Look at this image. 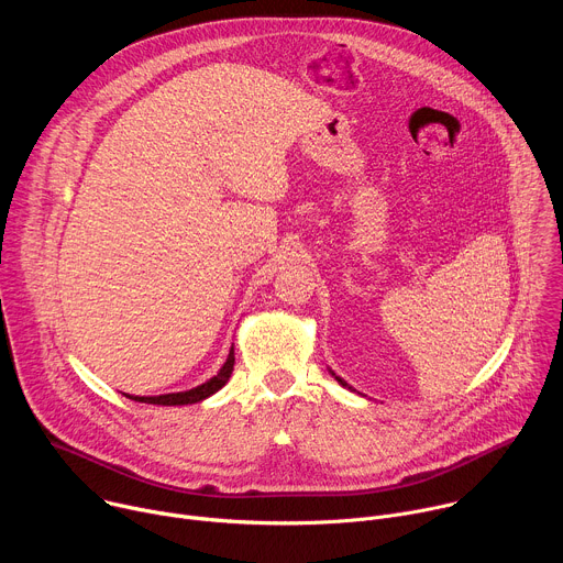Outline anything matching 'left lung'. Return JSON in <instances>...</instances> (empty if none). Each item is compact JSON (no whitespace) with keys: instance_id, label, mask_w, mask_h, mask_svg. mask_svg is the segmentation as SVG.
Listing matches in <instances>:
<instances>
[{"instance_id":"8db88e82","label":"left lung","mask_w":563,"mask_h":563,"mask_svg":"<svg viewBox=\"0 0 563 563\" xmlns=\"http://www.w3.org/2000/svg\"><path fill=\"white\" fill-rule=\"evenodd\" d=\"M332 376H334V378H336V380H339V383H341V385H343V387H350V385H347V383H345V380H343V378H341V376H336V374H334V372H332Z\"/></svg>"}]
</instances>
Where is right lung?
Listing matches in <instances>:
<instances>
[{
    "label": "right lung",
    "instance_id": "add662e5",
    "mask_svg": "<svg viewBox=\"0 0 563 563\" xmlns=\"http://www.w3.org/2000/svg\"><path fill=\"white\" fill-rule=\"evenodd\" d=\"M233 347L224 361V365L220 367V372L216 376H211L207 383L194 387V389H187V391H174V394H159V396H131V394H124L133 400H140V404H151V406H189V404H200V400L209 398L211 394H216L231 376L233 372Z\"/></svg>",
    "mask_w": 563,
    "mask_h": 563
}]
</instances>
